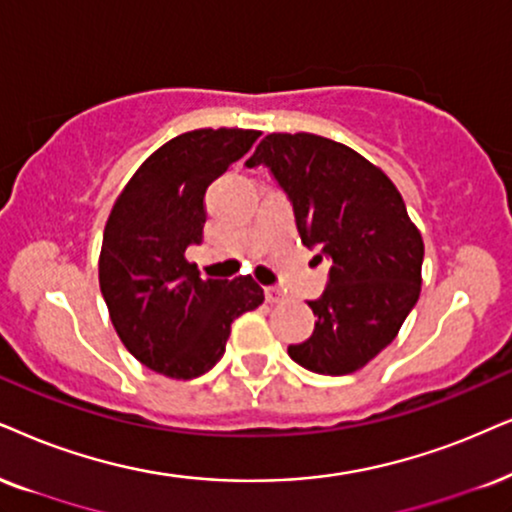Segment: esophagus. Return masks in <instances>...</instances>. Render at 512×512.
Returning a JSON list of instances; mask_svg holds the SVG:
<instances>
[{
    "instance_id": "esophagus-1",
    "label": "esophagus",
    "mask_w": 512,
    "mask_h": 512,
    "mask_svg": "<svg viewBox=\"0 0 512 512\" xmlns=\"http://www.w3.org/2000/svg\"><path fill=\"white\" fill-rule=\"evenodd\" d=\"M264 297H267L269 304H281L286 302V293L281 288H267L264 290Z\"/></svg>"
}]
</instances>
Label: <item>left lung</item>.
<instances>
[{
	"mask_svg": "<svg viewBox=\"0 0 512 512\" xmlns=\"http://www.w3.org/2000/svg\"><path fill=\"white\" fill-rule=\"evenodd\" d=\"M245 165L269 167L302 243L333 262L309 302L312 338L290 345V359L321 375L359 371L397 338L420 295L425 245L404 198L364 155L307 132L267 134Z\"/></svg>",
	"mask_w": 512,
	"mask_h": 512,
	"instance_id": "8db88e82",
	"label": "left lung"
}]
</instances>
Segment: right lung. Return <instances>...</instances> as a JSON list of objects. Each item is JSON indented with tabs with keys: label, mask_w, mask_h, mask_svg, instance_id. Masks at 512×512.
I'll return each instance as SVG.
<instances>
[{
	"label": "right lung",
	"mask_w": 512,
	"mask_h": 512,
	"mask_svg": "<svg viewBox=\"0 0 512 512\" xmlns=\"http://www.w3.org/2000/svg\"><path fill=\"white\" fill-rule=\"evenodd\" d=\"M257 137L238 127L179 134L148 155L108 215L101 295L129 354L167 378L208 373L224 357L234 319L264 302L250 276L203 281L186 260L203 238L205 191Z\"/></svg>",
	"instance_id": "add662e5"
}]
</instances>
